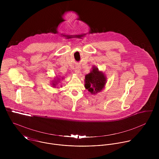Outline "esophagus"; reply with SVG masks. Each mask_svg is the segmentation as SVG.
<instances>
[{"label":"esophagus","instance_id":"obj_1","mask_svg":"<svg viewBox=\"0 0 159 159\" xmlns=\"http://www.w3.org/2000/svg\"><path fill=\"white\" fill-rule=\"evenodd\" d=\"M80 71V66L76 67L75 68V73L78 75V74H79Z\"/></svg>","mask_w":159,"mask_h":159}]
</instances>
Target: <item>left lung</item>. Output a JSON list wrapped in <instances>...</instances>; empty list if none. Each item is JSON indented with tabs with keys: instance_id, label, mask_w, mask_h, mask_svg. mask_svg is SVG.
<instances>
[{
	"instance_id": "8db88e82",
	"label": "left lung",
	"mask_w": 159,
	"mask_h": 159,
	"mask_svg": "<svg viewBox=\"0 0 159 159\" xmlns=\"http://www.w3.org/2000/svg\"><path fill=\"white\" fill-rule=\"evenodd\" d=\"M84 86L92 94H96L102 91L107 83V78L98 68L93 67L91 72L85 76Z\"/></svg>"
}]
</instances>
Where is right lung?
Wrapping results in <instances>:
<instances>
[{"label":"right lung","mask_w":159,"mask_h":159,"mask_svg":"<svg viewBox=\"0 0 159 159\" xmlns=\"http://www.w3.org/2000/svg\"><path fill=\"white\" fill-rule=\"evenodd\" d=\"M64 78H62V79H63ZM60 81V80L58 78V79H57L56 80H54L53 81H52V86L53 87H56V86L57 84V83H59Z\"/></svg>","instance_id":"1"}]
</instances>
